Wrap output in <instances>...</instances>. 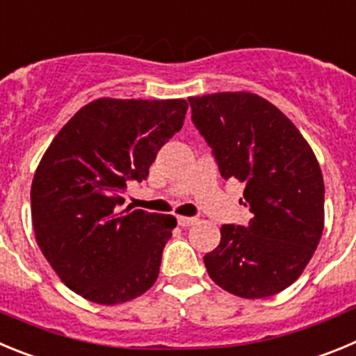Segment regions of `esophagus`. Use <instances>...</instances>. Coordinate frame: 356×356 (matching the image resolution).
<instances>
[{"mask_svg": "<svg viewBox=\"0 0 356 356\" xmlns=\"http://www.w3.org/2000/svg\"><path fill=\"white\" fill-rule=\"evenodd\" d=\"M177 223H179V227H190V225H193V223H197V218L177 216Z\"/></svg>", "mask_w": 356, "mask_h": 356, "instance_id": "obj_1", "label": "esophagus"}]
</instances>
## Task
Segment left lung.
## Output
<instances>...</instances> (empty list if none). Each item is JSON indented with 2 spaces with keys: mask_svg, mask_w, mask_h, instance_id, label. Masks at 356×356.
I'll use <instances>...</instances> for the list:
<instances>
[{
  "mask_svg": "<svg viewBox=\"0 0 356 356\" xmlns=\"http://www.w3.org/2000/svg\"><path fill=\"white\" fill-rule=\"evenodd\" d=\"M191 120L223 179L245 184L248 225H223L204 255L214 284L236 296L280 293L309 264L325 225V182L312 149L286 115L250 92L190 97Z\"/></svg>",
  "mask_w": 356,
  "mask_h": 356,
  "instance_id": "8db88e82",
  "label": "left lung"
}]
</instances>
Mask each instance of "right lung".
I'll return each instance as SVG.
<instances>
[{"label":"right lung","instance_id":"1","mask_svg":"<svg viewBox=\"0 0 356 356\" xmlns=\"http://www.w3.org/2000/svg\"><path fill=\"white\" fill-rule=\"evenodd\" d=\"M184 99H97L54 136L31 184L35 238L69 289L115 305L156 282L177 220L136 209L124 216L129 181L149 175L158 150L181 131Z\"/></svg>","mask_w":356,"mask_h":356}]
</instances>
